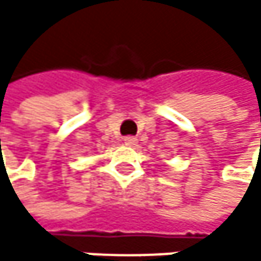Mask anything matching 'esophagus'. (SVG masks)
<instances>
[{
    "label": "esophagus",
    "instance_id": "1",
    "mask_svg": "<svg viewBox=\"0 0 261 261\" xmlns=\"http://www.w3.org/2000/svg\"><path fill=\"white\" fill-rule=\"evenodd\" d=\"M136 142H138V139L135 136H125L123 138V144L125 145H136Z\"/></svg>",
    "mask_w": 261,
    "mask_h": 261
}]
</instances>
